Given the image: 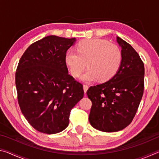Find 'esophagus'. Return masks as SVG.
<instances>
[{
  "instance_id": "esophagus-1",
  "label": "esophagus",
  "mask_w": 159,
  "mask_h": 159,
  "mask_svg": "<svg viewBox=\"0 0 159 159\" xmlns=\"http://www.w3.org/2000/svg\"><path fill=\"white\" fill-rule=\"evenodd\" d=\"M88 89V86L87 85H83V90H84L85 93L87 92Z\"/></svg>"
}]
</instances>
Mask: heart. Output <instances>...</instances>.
Segmentation results:
<instances>
[{
	"mask_svg": "<svg viewBox=\"0 0 159 159\" xmlns=\"http://www.w3.org/2000/svg\"><path fill=\"white\" fill-rule=\"evenodd\" d=\"M121 59V52L117 45L106 40L91 39L80 41L76 51H67L65 63L74 77L79 76L87 64L88 69L80 77L83 82L97 80L105 82L116 74Z\"/></svg>",
	"mask_w": 159,
	"mask_h": 159,
	"instance_id": "heart-1",
	"label": "heart"
}]
</instances>
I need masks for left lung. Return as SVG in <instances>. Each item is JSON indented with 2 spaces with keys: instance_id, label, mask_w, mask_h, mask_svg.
<instances>
[{
  "instance_id": "left-lung-1",
  "label": "left lung",
  "mask_w": 159,
  "mask_h": 159,
  "mask_svg": "<svg viewBox=\"0 0 159 159\" xmlns=\"http://www.w3.org/2000/svg\"><path fill=\"white\" fill-rule=\"evenodd\" d=\"M121 48V63L108 81L90 87L89 121L93 128L106 133L124 129L132 122L144 91V66L138 52L127 42L117 37Z\"/></svg>"
}]
</instances>
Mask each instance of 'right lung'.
Segmentation results:
<instances>
[{
	"instance_id": "right-lung-1",
	"label": "right lung",
	"mask_w": 159,
	"mask_h": 159,
	"mask_svg": "<svg viewBox=\"0 0 159 159\" xmlns=\"http://www.w3.org/2000/svg\"><path fill=\"white\" fill-rule=\"evenodd\" d=\"M76 38L48 36L21 56L15 74L18 103L30 125L55 134L69 125L71 109L83 98V85L68 72L65 55Z\"/></svg>"
}]
</instances>
